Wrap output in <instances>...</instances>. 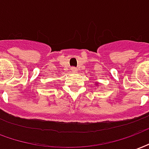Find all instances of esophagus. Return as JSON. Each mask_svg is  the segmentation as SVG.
Listing matches in <instances>:
<instances>
[{"label": "esophagus", "instance_id": "esophagus-1", "mask_svg": "<svg viewBox=\"0 0 149 149\" xmlns=\"http://www.w3.org/2000/svg\"><path fill=\"white\" fill-rule=\"evenodd\" d=\"M71 70L72 72H75L78 71V69H77V68H74V67H72V69H71Z\"/></svg>", "mask_w": 149, "mask_h": 149}]
</instances>
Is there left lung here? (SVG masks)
Instances as JSON below:
<instances>
[{
	"label": "left lung",
	"instance_id": "8db88e82",
	"mask_svg": "<svg viewBox=\"0 0 149 149\" xmlns=\"http://www.w3.org/2000/svg\"><path fill=\"white\" fill-rule=\"evenodd\" d=\"M98 85H99V83H97V84H96V86H98Z\"/></svg>",
	"mask_w": 149,
	"mask_h": 149
}]
</instances>
